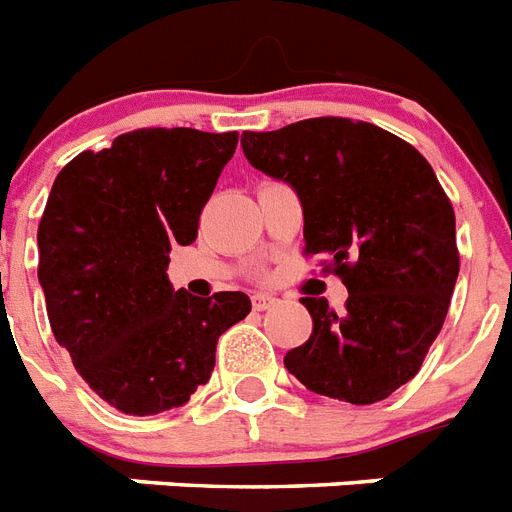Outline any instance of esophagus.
<instances>
[{
	"label": "esophagus",
	"mask_w": 512,
	"mask_h": 512,
	"mask_svg": "<svg viewBox=\"0 0 512 512\" xmlns=\"http://www.w3.org/2000/svg\"><path fill=\"white\" fill-rule=\"evenodd\" d=\"M251 304H253V309H256V312H264V309H269V306L277 304V298L269 296V293H253Z\"/></svg>",
	"instance_id": "34e87169"
}]
</instances>
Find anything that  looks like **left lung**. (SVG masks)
<instances>
[{
    "instance_id": "1",
    "label": "left lung",
    "mask_w": 512,
    "mask_h": 512,
    "mask_svg": "<svg viewBox=\"0 0 512 512\" xmlns=\"http://www.w3.org/2000/svg\"><path fill=\"white\" fill-rule=\"evenodd\" d=\"M253 169L280 179L304 208L306 253L330 259L349 298H301L309 341L285 367L309 391L375 404L418 375L441 333L460 256L455 211L431 163L386 129L349 118H306L245 132Z\"/></svg>"
}]
</instances>
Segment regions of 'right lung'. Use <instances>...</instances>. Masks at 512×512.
Here are the masks:
<instances>
[{"label":"right lung","mask_w":512,"mask_h":512,"mask_svg":"<svg viewBox=\"0 0 512 512\" xmlns=\"http://www.w3.org/2000/svg\"><path fill=\"white\" fill-rule=\"evenodd\" d=\"M237 132L140 129L57 174L39 222V285L57 343L94 394L126 415H158L206 386L219 335L251 298L174 290V245L198 237L200 211Z\"/></svg>","instance_id":"1"}]
</instances>
